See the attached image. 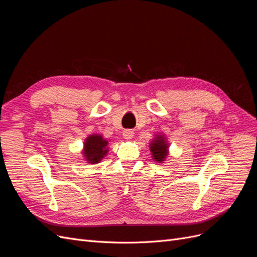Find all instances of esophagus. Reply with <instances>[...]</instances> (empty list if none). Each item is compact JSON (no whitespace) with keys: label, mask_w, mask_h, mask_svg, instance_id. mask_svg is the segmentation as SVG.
Here are the masks:
<instances>
[{"label":"esophagus","mask_w":257,"mask_h":257,"mask_svg":"<svg viewBox=\"0 0 257 257\" xmlns=\"http://www.w3.org/2000/svg\"><path fill=\"white\" fill-rule=\"evenodd\" d=\"M123 137L125 138L126 141H131V139L134 137V132L132 130H125L123 132Z\"/></svg>","instance_id":"esophagus-1"}]
</instances>
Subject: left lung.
<instances>
[{
	"instance_id": "8db88e82",
	"label": "left lung",
	"mask_w": 257,
	"mask_h": 257,
	"mask_svg": "<svg viewBox=\"0 0 257 257\" xmlns=\"http://www.w3.org/2000/svg\"><path fill=\"white\" fill-rule=\"evenodd\" d=\"M149 147L152 159L158 163H164L169 153V144L166 137L162 134H157L151 141Z\"/></svg>"
}]
</instances>
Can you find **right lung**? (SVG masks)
<instances>
[{
  "label": "right lung",
  "mask_w": 257,
  "mask_h": 257,
  "mask_svg": "<svg viewBox=\"0 0 257 257\" xmlns=\"http://www.w3.org/2000/svg\"><path fill=\"white\" fill-rule=\"evenodd\" d=\"M108 141L102 135L92 134L85 138L82 154L89 164H97L104 159L108 152Z\"/></svg>",
  "instance_id": "obj_1"
}]
</instances>
